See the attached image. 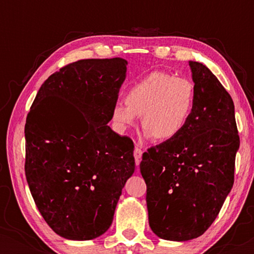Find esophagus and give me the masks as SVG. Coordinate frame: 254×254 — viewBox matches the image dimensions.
I'll list each match as a JSON object with an SVG mask.
<instances>
[{"label":"esophagus","mask_w":254,"mask_h":254,"mask_svg":"<svg viewBox=\"0 0 254 254\" xmlns=\"http://www.w3.org/2000/svg\"><path fill=\"white\" fill-rule=\"evenodd\" d=\"M142 154H143L142 149L138 148V147H135V149H134V157H135V164H136V165H140L141 159H142Z\"/></svg>","instance_id":"1"}]
</instances>
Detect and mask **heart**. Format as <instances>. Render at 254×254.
I'll use <instances>...</instances> for the list:
<instances>
[{"label":"heart","mask_w":254,"mask_h":254,"mask_svg":"<svg viewBox=\"0 0 254 254\" xmlns=\"http://www.w3.org/2000/svg\"><path fill=\"white\" fill-rule=\"evenodd\" d=\"M196 102V89L189 78L152 71L129 86L126 102L113 106L111 118L120 133L141 117L145 136L164 142L178 136L189 124Z\"/></svg>","instance_id":"obj_1"}]
</instances>
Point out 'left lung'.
Instances as JSON below:
<instances>
[{"label":"left lung","mask_w":254,"mask_h":254,"mask_svg":"<svg viewBox=\"0 0 254 254\" xmlns=\"http://www.w3.org/2000/svg\"><path fill=\"white\" fill-rule=\"evenodd\" d=\"M196 102L178 136L148 149L140 171L147 184L149 224L159 238L185 242L203 234L234 185L239 136L231 96L200 62H189Z\"/></svg>","instance_id":"obj_1"}]
</instances>
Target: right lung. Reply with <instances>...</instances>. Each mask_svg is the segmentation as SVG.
<instances>
[{
    "instance_id": "right-lung-1",
    "label": "right lung",
    "mask_w": 254,
    "mask_h": 254,
    "mask_svg": "<svg viewBox=\"0 0 254 254\" xmlns=\"http://www.w3.org/2000/svg\"><path fill=\"white\" fill-rule=\"evenodd\" d=\"M127 64L121 58L72 62L43 83L27 114V184L41 216L65 239L106 232L134 173L133 141L107 126Z\"/></svg>"
}]
</instances>
